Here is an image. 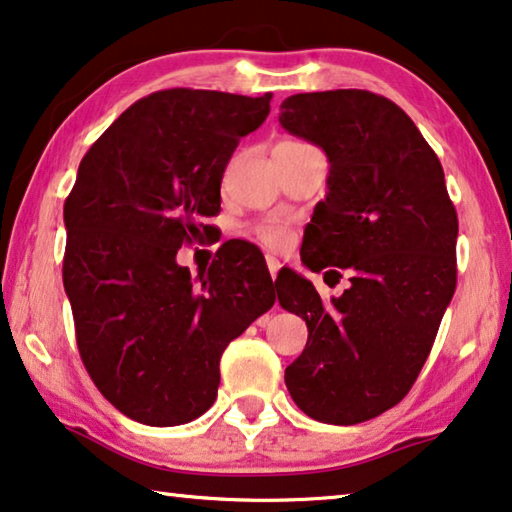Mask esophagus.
Here are the masks:
<instances>
[{"instance_id": "esophagus-1", "label": "esophagus", "mask_w": 512, "mask_h": 512, "mask_svg": "<svg viewBox=\"0 0 512 512\" xmlns=\"http://www.w3.org/2000/svg\"><path fill=\"white\" fill-rule=\"evenodd\" d=\"M265 263H267V270H270V277H272V281H274V279H277L279 270H281V263H279L274 256H267Z\"/></svg>"}]
</instances>
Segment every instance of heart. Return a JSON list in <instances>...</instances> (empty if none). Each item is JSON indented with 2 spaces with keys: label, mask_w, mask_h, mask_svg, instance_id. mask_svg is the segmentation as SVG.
<instances>
[{
  "label": "heart",
  "mask_w": 512,
  "mask_h": 512,
  "mask_svg": "<svg viewBox=\"0 0 512 512\" xmlns=\"http://www.w3.org/2000/svg\"><path fill=\"white\" fill-rule=\"evenodd\" d=\"M258 238H261L267 247L272 249H286L293 240V233H290L288 226L277 224V222H265L256 229Z\"/></svg>",
  "instance_id": "b5f03b06"
}]
</instances>
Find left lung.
<instances>
[{"label": "left lung", "mask_w": 512, "mask_h": 512, "mask_svg": "<svg viewBox=\"0 0 512 512\" xmlns=\"http://www.w3.org/2000/svg\"><path fill=\"white\" fill-rule=\"evenodd\" d=\"M279 123L329 160L302 261L311 272H350L332 304L309 279L279 272V304L309 327L286 387L311 419L355 426L398 405L426 364L455 293L458 215L435 151L389 98L297 93L281 102Z\"/></svg>", "instance_id": "8db88e82"}]
</instances>
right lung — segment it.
I'll return each instance as SVG.
<instances>
[{
  "label": "right lung",
  "instance_id": "1",
  "mask_svg": "<svg viewBox=\"0 0 512 512\" xmlns=\"http://www.w3.org/2000/svg\"><path fill=\"white\" fill-rule=\"evenodd\" d=\"M270 100L201 89L141 98L82 157L64 203L80 357L102 396L146 426L208 412L226 345L277 300L249 242H226L196 281L176 263L219 212L226 164Z\"/></svg>",
  "mask_w": 512,
  "mask_h": 512
}]
</instances>
